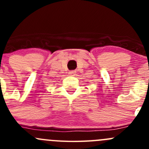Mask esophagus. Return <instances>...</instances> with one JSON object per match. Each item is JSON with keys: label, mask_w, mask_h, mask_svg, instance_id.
Here are the masks:
<instances>
[{"label": "esophagus", "mask_w": 149, "mask_h": 149, "mask_svg": "<svg viewBox=\"0 0 149 149\" xmlns=\"http://www.w3.org/2000/svg\"><path fill=\"white\" fill-rule=\"evenodd\" d=\"M69 76H76V70H71V71L69 72Z\"/></svg>", "instance_id": "34e87169"}]
</instances>
